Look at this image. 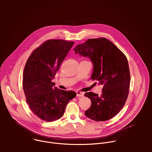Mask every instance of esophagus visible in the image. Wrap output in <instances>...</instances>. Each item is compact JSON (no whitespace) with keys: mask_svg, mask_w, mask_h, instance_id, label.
<instances>
[{"mask_svg":"<svg viewBox=\"0 0 152 152\" xmlns=\"http://www.w3.org/2000/svg\"><path fill=\"white\" fill-rule=\"evenodd\" d=\"M77 97H83L84 96V93L80 91H76Z\"/></svg>","mask_w":152,"mask_h":152,"instance_id":"34e87169","label":"esophagus"}]
</instances>
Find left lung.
<instances>
[{
	"label": "left lung",
	"mask_w": 152,
	"mask_h": 152,
	"mask_svg": "<svg viewBox=\"0 0 152 152\" xmlns=\"http://www.w3.org/2000/svg\"><path fill=\"white\" fill-rule=\"evenodd\" d=\"M74 50L90 58L94 67L91 79L103 86L100 96L93 92L85 93L91 101L85 115L96 121L112 118L121 111L129 94L131 77L126 56L105 38L88 39Z\"/></svg>",
	"instance_id": "1"
}]
</instances>
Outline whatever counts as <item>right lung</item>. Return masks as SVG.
Instances as JSON below:
<instances>
[{"label": "right lung", "instance_id": "right-lung-1", "mask_svg": "<svg viewBox=\"0 0 152 152\" xmlns=\"http://www.w3.org/2000/svg\"><path fill=\"white\" fill-rule=\"evenodd\" d=\"M73 41L49 39L35 49L28 58L23 76V88L32 111L46 121L59 119L69 102L76 93L53 87L52 80L74 45Z\"/></svg>", "mask_w": 152, "mask_h": 152}]
</instances>
